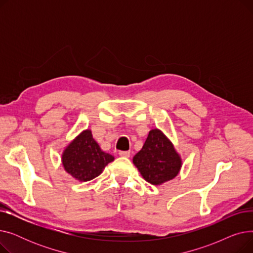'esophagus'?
<instances>
[{
  "instance_id": "1",
  "label": "esophagus",
  "mask_w": 253,
  "mask_h": 253,
  "mask_svg": "<svg viewBox=\"0 0 253 253\" xmlns=\"http://www.w3.org/2000/svg\"><path fill=\"white\" fill-rule=\"evenodd\" d=\"M119 155L121 156V157L129 158L130 157V152H128V151H121V152H119Z\"/></svg>"
}]
</instances>
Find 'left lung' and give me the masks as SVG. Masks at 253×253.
Instances as JSON below:
<instances>
[{"instance_id":"8db88e82","label":"left lung","mask_w":253,"mask_h":253,"mask_svg":"<svg viewBox=\"0 0 253 253\" xmlns=\"http://www.w3.org/2000/svg\"><path fill=\"white\" fill-rule=\"evenodd\" d=\"M133 164L148 182L160 185L179 173L182 161L173 143L156 128L149 132L142 149L133 157Z\"/></svg>"}]
</instances>
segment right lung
<instances>
[{
	"label": "right lung",
	"instance_id": "add662e5",
	"mask_svg": "<svg viewBox=\"0 0 253 253\" xmlns=\"http://www.w3.org/2000/svg\"><path fill=\"white\" fill-rule=\"evenodd\" d=\"M114 159V156L101 151L93 138L91 130L86 129L64 149L61 162L64 170L74 178L89 181L97 177Z\"/></svg>",
	"mask_w": 253,
	"mask_h": 253
}]
</instances>
